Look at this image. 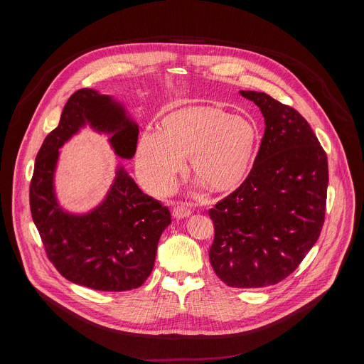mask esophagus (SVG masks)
<instances>
[{
	"instance_id": "1",
	"label": "esophagus",
	"mask_w": 364,
	"mask_h": 364,
	"mask_svg": "<svg viewBox=\"0 0 364 364\" xmlns=\"http://www.w3.org/2000/svg\"><path fill=\"white\" fill-rule=\"evenodd\" d=\"M190 215H191V212H190V209H187L186 205H177V207H174V209H173L174 219H186Z\"/></svg>"
}]
</instances>
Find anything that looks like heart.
I'll return each instance as SVG.
<instances>
[{"instance_id":"b5f03b06","label":"heart","mask_w":364,"mask_h":364,"mask_svg":"<svg viewBox=\"0 0 364 364\" xmlns=\"http://www.w3.org/2000/svg\"><path fill=\"white\" fill-rule=\"evenodd\" d=\"M259 128L247 117L207 105L187 107L166 115L160 132L145 131L136 146V173L154 194H167L183 170L212 191L225 193L247 177L257 151Z\"/></svg>"}]
</instances>
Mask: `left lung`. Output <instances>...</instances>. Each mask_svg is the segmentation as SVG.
Masks as SVG:
<instances>
[{
  "label": "left lung",
  "instance_id": "1",
  "mask_svg": "<svg viewBox=\"0 0 364 364\" xmlns=\"http://www.w3.org/2000/svg\"><path fill=\"white\" fill-rule=\"evenodd\" d=\"M261 109L265 132L253 167L209 216L216 275L233 288L275 285L292 274L321 233L327 155L309 124L264 92L240 90Z\"/></svg>",
  "mask_w": 364,
  "mask_h": 364
}]
</instances>
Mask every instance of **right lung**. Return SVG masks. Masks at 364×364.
<instances>
[{
	"label": "right lung",
	"mask_w": 364,
	"mask_h": 364,
	"mask_svg": "<svg viewBox=\"0 0 364 364\" xmlns=\"http://www.w3.org/2000/svg\"><path fill=\"white\" fill-rule=\"evenodd\" d=\"M89 127L108 135L119 159L136 151L138 124L122 102L95 89L75 92L36 157L30 209L50 262L70 282L96 291H129L149 277L159 240L171 223L168 207L142 193L122 164L105 197L86 213L60 205L55 177L60 148Z\"/></svg>",
	"instance_id": "obj_1"
}]
</instances>
